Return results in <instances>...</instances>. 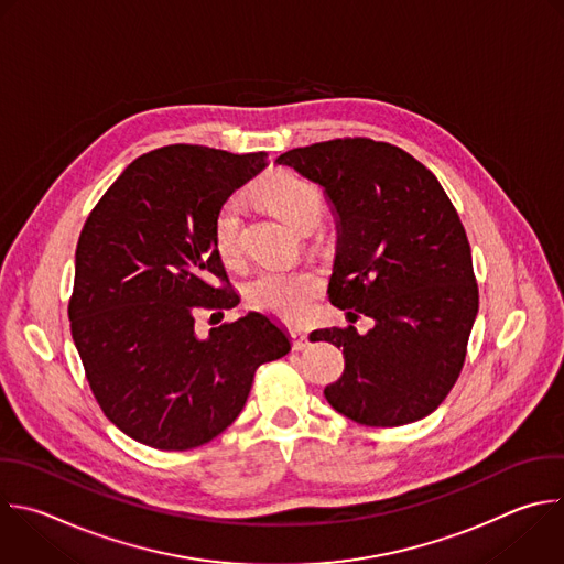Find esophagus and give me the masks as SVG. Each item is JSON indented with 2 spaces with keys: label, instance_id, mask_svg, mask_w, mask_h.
I'll use <instances>...</instances> for the list:
<instances>
[{
  "label": "esophagus",
  "instance_id": "obj_1",
  "mask_svg": "<svg viewBox=\"0 0 564 564\" xmlns=\"http://www.w3.org/2000/svg\"><path fill=\"white\" fill-rule=\"evenodd\" d=\"M290 336H292V349H296V351H301V349H305L310 345L307 334L301 332V329H292Z\"/></svg>",
  "mask_w": 564,
  "mask_h": 564
}]
</instances>
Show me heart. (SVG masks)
<instances>
[{
    "label": "heart",
    "instance_id": "1",
    "mask_svg": "<svg viewBox=\"0 0 564 564\" xmlns=\"http://www.w3.org/2000/svg\"><path fill=\"white\" fill-rule=\"evenodd\" d=\"M263 202L285 221L301 230H310L318 224L323 213V195L318 187L290 172L279 170L265 176L259 185ZM241 228L243 206L237 197L228 199L215 217V246L224 261H239L241 257ZM323 281L307 268H263L248 285L250 303L281 321H301L314 299L321 294Z\"/></svg>",
    "mask_w": 564,
    "mask_h": 564
}]
</instances>
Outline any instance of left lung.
Returning <instances> with one entry per match:
<instances>
[{
  "instance_id": "1",
  "label": "left lung",
  "mask_w": 564,
  "mask_h": 564,
  "mask_svg": "<svg viewBox=\"0 0 564 564\" xmlns=\"http://www.w3.org/2000/svg\"><path fill=\"white\" fill-rule=\"evenodd\" d=\"M276 163L318 183L336 215L332 305L373 318L367 334L349 325L310 336L343 347L327 403L367 427L425 419L454 388L478 314L471 248L443 185L405 150L360 137L294 148Z\"/></svg>"
}]
</instances>
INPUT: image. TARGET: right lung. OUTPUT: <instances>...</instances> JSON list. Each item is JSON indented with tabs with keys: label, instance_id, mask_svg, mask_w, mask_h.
Instances as JSON below:
<instances>
[{
	"label": "right lung",
	"instance_id": "1",
	"mask_svg": "<svg viewBox=\"0 0 564 564\" xmlns=\"http://www.w3.org/2000/svg\"><path fill=\"white\" fill-rule=\"evenodd\" d=\"M265 165V152L165 145L134 159L84 224L73 340L104 414L148 447L183 452L219 436L241 414L257 367L290 351L288 334L261 312L206 338L195 332L199 310L239 303L215 217Z\"/></svg>",
	"mask_w": 564,
	"mask_h": 564
}]
</instances>
